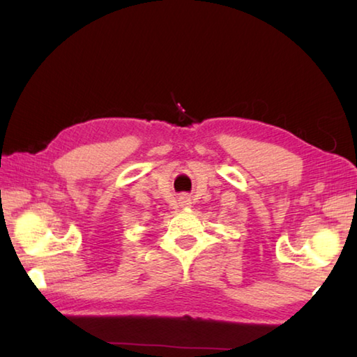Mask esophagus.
Segmentation results:
<instances>
[{
    "mask_svg": "<svg viewBox=\"0 0 357 357\" xmlns=\"http://www.w3.org/2000/svg\"><path fill=\"white\" fill-rule=\"evenodd\" d=\"M192 204V202H190V197H187V195H183L179 198V206L181 208H189Z\"/></svg>",
    "mask_w": 357,
    "mask_h": 357,
    "instance_id": "esophagus-1",
    "label": "esophagus"
}]
</instances>
